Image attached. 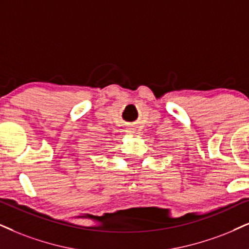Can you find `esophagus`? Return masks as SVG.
<instances>
[{"mask_svg":"<svg viewBox=\"0 0 249 249\" xmlns=\"http://www.w3.org/2000/svg\"><path fill=\"white\" fill-rule=\"evenodd\" d=\"M127 132H128V133H134L133 128H127Z\"/></svg>","mask_w":249,"mask_h":249,"instance_id":"34e87169","label":"esophagus"}]
</instances>
